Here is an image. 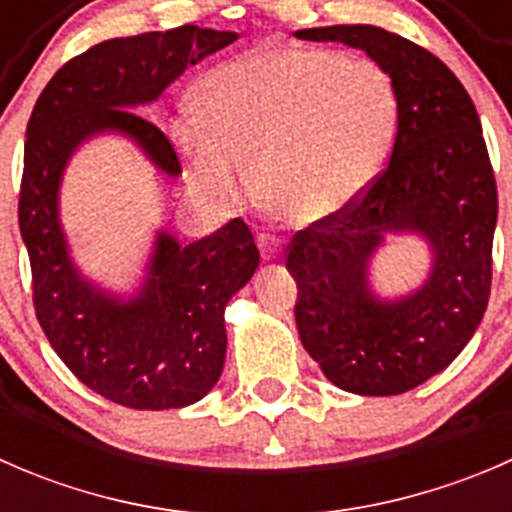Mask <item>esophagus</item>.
<instances>
[{
	"label": "esophagus",
	"instance_id": "34e87169",
	"mask_svg": "<svg viewBox=\"0 0 512 512\" xmlns=\"http://www.w3.org/2000/svg\"><path fill=\"white\" fill-rule=\"evenodd\" d=\"M257 247H260L262 260H265V262L282 260V240H280V237L260 235V237H257Z\"/></svg>",
	"mask_w": 512,
	"mask_h": 512
}]
</instances>
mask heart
I'll return each instance as SVG.
<instances>
[{
	"label": "heart",
	"mask_w": 512,
	"mask_h": 512,
	"mask_svg": "<svg viewBox=\"0 0 512 512\" xmlns=\"http://www.w3.org/2000/svg\"><path fill=\"white\" fill-rule=\"evenodd\" d=\"M198 111L170 128L193 188L235 203L252 160L260 198L299 227L352 210L396 133L389 74L314 46H260L215 66L198 84Z\"/></svg>",
	"instance_id": "1"
}]
</instances>
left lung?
<instances>
[{"instance_id": "1", "label": "left lung", "mask_w": 512, "mask_h": 512, "mask_svg": "<svg viewBox=\"0 0 512 512\" xmlns=\"http://www.w3.org/2000/svg\"><path fill=\"white\" fill-rule=\"evenodd\" d=\"M364 51L389 74L396 138L389 165L342 218L297 232L299 339L322 374L359 396H396L441 374L476 334L490 297L498 193L480 118L453 71L371 24L294 32ZM391 234L427 242L429 270L399 295L375 292L370 265Z\"/></svg>"}]
</instances>
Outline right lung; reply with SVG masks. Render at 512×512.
I'll list each match as a JSON object with an SVG mask.
<instances>
[{"label":"right lung","mask_w":512,"mask_h":512,"mask_svg":"<svg viewBox=\"0 0 512 512\" xmlns=\"http://www.w3.org/2000/svg\"><path fill=\"white\" fill-rule=\"evenodd\" d=\"M235 39L185 24L101 41L56 71L29 118L19 230L32 262L36 319L81 384L128 409H183L218 384L225 307L252 280L260 250L237 218L190 245L158 227L143 275L121 292L76 262L61 223V185L76 151L101 136L126 138L158 173L178 178L168 138L133 111Z\"/></svg>","instance_id":"1"}]
</instances>
